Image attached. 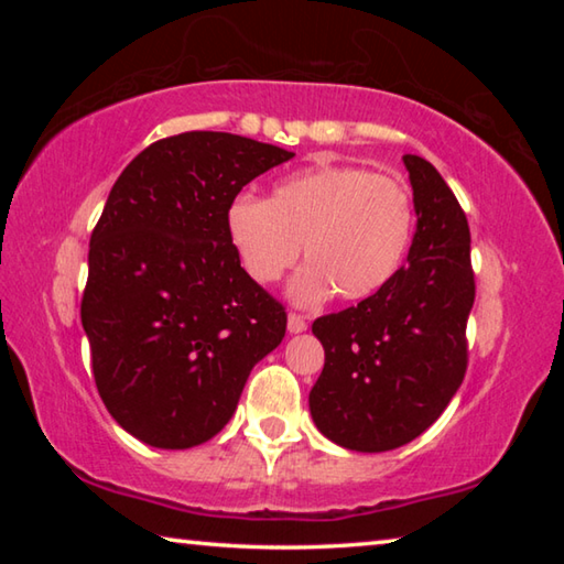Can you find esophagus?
Wrapping results in <instances>:
<instances>
[{
    "label": "esophagus",
    "instance_id": "1",
    "mask_svg": "<svg viewBox=\"0 0 564 564\" xmlns=\"http://www.w3.org/2000/svg\"><path fill=\"white\" fill-rule=\"evenodd\" d=\"M305 328H308V323L301 313H289V333H303Z\"/></svg>",
    "mask_w": 564,
    "mask_h": 564
}]
</instances>
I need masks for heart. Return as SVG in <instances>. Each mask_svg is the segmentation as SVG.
I'll use <instances>...</instances> for the list:
<instances>
[{
  "label": "heart",
  "instance_id": "obj_1",
  "mask_svg": "<svg viewBox=\"0 0 564 564\" xmlns=\"http://www.w3.org/2000/svg\"><path fill=\"white\" fill-rule=\"evenodd\" d=\"M413 231V196L398 178L340 164L293 171L269 202L241 194L226 212L228 241L256 283L279 281L303 246L311 265L289 289L301 305L376 295L403 265Z\"/></svg>",
  "mask_w": 564,
  "mask_h": 564
}]
</instances>
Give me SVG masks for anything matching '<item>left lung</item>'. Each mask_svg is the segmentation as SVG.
<instances>
[{
    "label": "left lung",
    "mask_w": 564,
    "mask_h": 564,
    "mask_svg": "<svg viewBox=\"0 0 564 564\" xmlns=\"http://www.w3.org/2000/svg\"><path fill=\"white\" fill-rule=\"evenodd\" d=\"M415 206L408 263L358 305L313 321L326 362L308 395L340 447L386 453L425 433L460 388L475 301L470 228L431 161L405 154Z\"/></svg>",
    "instance_id": "obj_1"
}]
</instances>
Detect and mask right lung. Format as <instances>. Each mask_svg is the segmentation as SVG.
I'll return each instance as SVG.
<instances>
[{
    "label": "right lung",
    "instance_id": "obj_1",
    "mask_svg": "<svg viewBox=\"0 0 564 564\" xmlns=\"http://www.w3.org/2000/svg\"><path fill=\"white\" fill-rule=\"evenodd\" d=\"M291 151L186 131L121 171L89 243L82 326L111 417L164 451L231 420L256 362L285 336L283 305L241 269L226 212Z\"/></svg>",
    "mask_w": 564,
    "mask_h": 564
}]
</instances>
